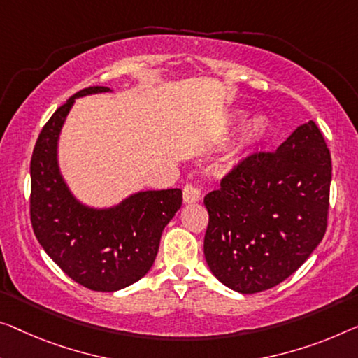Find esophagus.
<instances>
[{"label": "esophagus", "instance_id": "esophagus-1", "mask_svg": "<svg viewBox=\"0 0 358 358\" xmlns=\"http://www.w3.org/2000/svg\"><path fill=\"white\" fill-rule=\"evenodd\" d=\"M183 199L185 202H197L201 199V188L193 183H186L183 188Z\"/></svg>", "mask_w": 358, "mask_h": 358}]
</instances>
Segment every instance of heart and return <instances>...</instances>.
<instances>
[{"instance_id":"obj_1","label":"heart","mask_w":358,"mask_h":358,"mask_svg":"<svg viewBox=\"0 0 358 358\" xmlns=\"http://www.w3.org/2000/svg\"><path fill=\"white\" fill-rule=\"evenodd\" d=\"M246 117H248L246 110L233 112V114L230 115V125H233V127L242 125L243 120H246ZM270 130H271V124L266 115L255 114L252 117H249L247 124L243 126V131H241L243 145L244 146L257 145V143L264 141L265 138L268 136Z\"/></svg>"}]
</instances>
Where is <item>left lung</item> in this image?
<instances>
[{
	"label": "left lung",
	"instance_id": "obj_1",
	"mask_svg": "<svg viewBox=\"0 0 358 358\" xmlns=\"http://www.w3.org/2000/svg\"><path fill=\"white\" fill-rule=\"evenodd\" d=\"M331 154L315 122L273 152H252L204 197V255L215 278L241 294L270 289L313 252L328 227Z\"/></svg>",
	"mask_w": 358,
	"mask_h": 358
}]
</instances>
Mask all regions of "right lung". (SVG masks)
I'll use <instances>...</instances> for the list:
<instances>
[{
    "label": "right lung",
    "instance_id": "add662e5",
    "mask_svg": "<svg viewBox=\"0 0 358 358\" xmlns=\"http://www.w3.org/2000/svg\"><path fill=\"white\" fill-rule=\"evenodd\" d=\"M110 92L80 90L41 128L30 161V222L45 252L67 276L92 291L136 282L154 264L162 231L181 207V189L141 191L110 209L76 199L57 167V140L76 98Z\"/></svg>",
    "mask_w": 358,
    "mask_h": 358
}]
</instances>
